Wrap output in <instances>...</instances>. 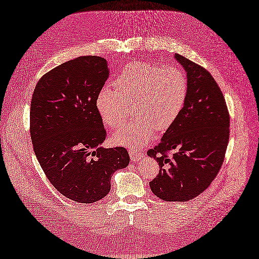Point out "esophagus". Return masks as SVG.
Returning <instances> with one entry per match:
<instances>
[{
  "label": "esophagus",
  "mask_w": 259,
  "mask_h": 259,
  "mask_svg": "<svg viewBox=\"0 0 259 259\" xmlns=\"http://www.w3.org/2000/svg\"><path fill=\"white\" fill-rule=\"evenodd\" d=\"M128 153H130V157H131L132 162H139L142 157L144 156L143 153L136 151V150H128Z\"/></svg>",
  "instance_id": "1"
}]
</instances>
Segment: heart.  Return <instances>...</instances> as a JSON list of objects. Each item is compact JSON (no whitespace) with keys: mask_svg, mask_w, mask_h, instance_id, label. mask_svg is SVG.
<instances>
[{"mask_svg":"<svg viewBox=\"0 0 259 259\" xmlns=\"http://www.w3.org/2000/svg\"><path fill=\"white\" fill-rule=\"evenodd\" d=\"M97 95L96 109L103 123L118 128L134 104L136 119L110 137L115 145L140 147L152 140L155 131H166L176 123L186 105L189 81L186 72L174 66L134 61Z\"/></svg>","mask_w":259,"mask_h":259,"instance_id":"b5f03b06","label":"heart"}]
</instances>
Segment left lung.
Listing matches in <instances>:
<instances>
[{
  "label": "left lung",
  "instance_id": "left-lung-1",
  "mask_svg": "<svg viewBox=\"0 0 259 259\" xmlns=\"http://www.w3.org/2000/svg\"><path fill=\"white\" fill-rule=\"evenodd\" d=\"M176 59L187 71V102L176 123L147 155L160 166L150 182L152 192L164 201L183 202L202 193L219 173L229 142L230 116L210 72L181 55Z\"/></svg>",
  "mask_w": 259,
  "mask_h": 259
}]
</instances>
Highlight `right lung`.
Here are the masks:
<instances>
[{
    "instance_id": "obj_1",
    "label": "right lung",
    "mask_w": 259,
    "mask_h": 259,
    "mask_svg": "<svg viewBox=\"0 0 259 259\" xmlns=\"http://www.w3.org/2000/svg\"><path fill=\"white\" fill-rule=\"evenodd\" d=\"M108 73L104 58L78 57L42 76L31 99L36 159L52 186L79 203L106 197L113 173L130 163L124 147L100 146L107 134L96 98Z\"/></svg>"
}]
</instances>
